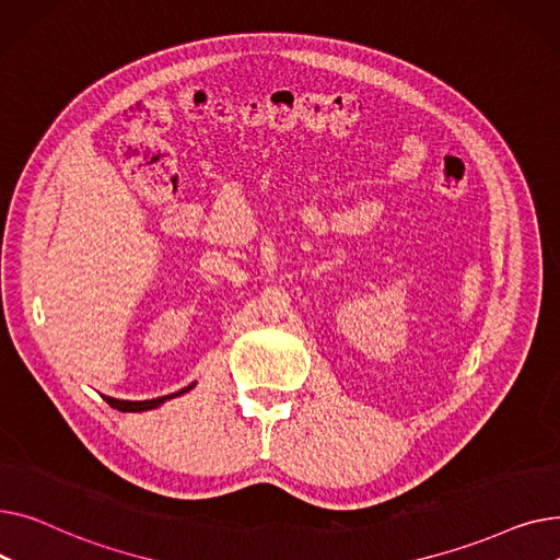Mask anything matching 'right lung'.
I'll use <instances>...</instances> for the list:
<instances>
[{
  "mask_svg": "<svg viewBox=\"0 0 560 560\" xmlns=\"http://www.w3.org/2000/svg\"><path fill=\"white\" fill-rule=\"evenodd\" d=\"M190 388H195V384L188 386V388L182 390V393H174V395H167V397H156V399H147V401H125V399H113V397H104V399H106L113 408L122 410V413H140V410H152V408L161 406L165 399H172V397H176V395H184V393H188Z\"/></svg>",
  "mask_w": 560,
  "mask_h": 560,
  "instance_id": "1",
  "label": "right lung"
}]
</instances>
